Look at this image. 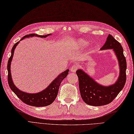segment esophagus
Listing matches in <instances>:
<instances>
[{
	"instance_id": "obj_1",
	"label": "esophagus",
	"mask_w": 134,
	"mask_h": 134,
	"mask_svg": "<svg viewBox=\"0 0 134 134\" xmlns=\"http://www.w3.org/2000/svg\"><path fill=\"white\" fill-rule=\"evenodd\" d=\"M78 69V65L77 64L73 65L70 68V71L72 72H76V71Z\"/></svg>"
}]
</instances>
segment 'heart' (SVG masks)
<instances>
[{"instance_id": "heart-1", "label": "heart", "mask_w": 134, "mask_h": 134, "mask_svg": "<svg viewBox=\"0 0 134 134\" xmlns=\"http://www.w3.org/2000/svg\"><path fill=\"white\" fill-rule=\"evenodd\" d=\"M80 44L82 45L85 46V45H86L87 44V42L86 41H80Z\"/></svg>"}]
</instances>
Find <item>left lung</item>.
Segmentation results:
<instances>
[{
    "label": "left lung",
    "mask_w": 134,
    "mask_h": 134,
    "mask_svg": "<svg viewBox=\"0 0 134 134\" xmlns=\"http://www.w3.org/2000/svg\"><path fill=\"white\" fill-rule=\"evenodd\" d=\"M100 49H113L115 52L119 61L120 74L118 80L113 85L103 86L97 83L83 70H77L81 96L86 104L94 106L105 105L111 102L125 86L126 81L127 63L121 44L109 34Z\"/></svg>",
    "instance_id": "obj_1"
}]
</instances>
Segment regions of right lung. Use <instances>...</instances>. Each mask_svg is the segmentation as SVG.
I'll use <instances>...</instances> for the list:
<instances>
[{"label": "right lung", "instance_id": "1", "mask_svg": "<svg viewBox=\"0 0 134 134\" xmlns=\"http://www.w3.org/2000/svg\"><path fill=\"white\" fill-rule=\"evenodd\" d=\"M50 35V34L47 35H38L37 34H32L25 35L20 40H23L25 37L37 36L39 37H46ZM19 41L16 42V44L13 46L11 50V55L10 57L9 58L7 64V70H8V82L9 86L10 87L11 89L12 90L17 97L20 99L22 102H23L28 105L35 106V107H42L47 106L51 105L54 102V100L56 99L57 96L58 89L60 86L61 82H62L64 78L66 77L68 74L69 70L64 71L63 73H61L56 79L53 80L45 90H42V92L35 93V94H29L27 93L23 92H21L19 89L16 87L15 85L12 82V80L11 78V62L12 60L13 56H14V50L15 48L17 46V45Z\"/></svg>", "mask_w": 134, "mask_h": 134}]
</instances>
